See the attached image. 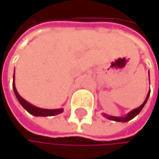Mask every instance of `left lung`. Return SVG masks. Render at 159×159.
<instances>
[{
	"label": "left lung",
	"mask_w": 159,
	"mask_h": 159,
	"mask_svg": "<svg viewBox=\"0 0 159 159\" xmlns=\"http://www.w3.org/2000/svg\"><path fill=\"white\" fill-rule=\"evenodd\" d=\"M149 95H150V92L147 94V97H146V98H145V100H144V102H143V104L139 107V108H137V109H135V110H134V111H132L131 112H129L125 117H114V116H108V115H106V117L108 118V119H110L111 120H116V121H123V122H125V121H128V120H132V119H134L136 115H138L139 113H140V111H142V109L143 108V106L145 105V103H146V101H147V99H148V97H149Z\"/></svg>",
	"instance_id": "1"
}]
</instances>
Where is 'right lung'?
<instances>
[{"label":"right lung","mask_w":159,"mask_h":159,"mask_svg":"<svg viewBox=\"0 0 159 159\" xmlns=\"http://www.w3.org/2000/svg\"><path fill=\"white\" fill-rule=\"evenodd\" d=\"M14 80H15V75H14ZM13 88H14V91H15V94H16V98L18 99V101L20 102V104L28 111L30 114L34 115V116H54V115H57V114H60L61 113L63 110L62 109H59V110H45V109H40V108H37L31 104H29L27 101H25L17 92L16 88V85H15V83L13 81Z\"/></svg>","instance_id":"obj_1"}]
</instances>
